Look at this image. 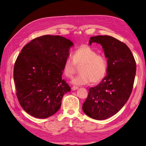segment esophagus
<instances>
[{"label": "esophagus", "mask_w": 146, "mask_h": 146, "mask_svg": "<svg viewBox=\"0 0 146 146\" xmlns=\"http://www.w3.org/2000/svg\"><path fill=\"white\" fill-rule=\"evenodd\" d=\"M78 88H79V87H78V86H73V87H72V89L73 90H77Z\"/></svg>", "instance_id": "1"}]
</instances>
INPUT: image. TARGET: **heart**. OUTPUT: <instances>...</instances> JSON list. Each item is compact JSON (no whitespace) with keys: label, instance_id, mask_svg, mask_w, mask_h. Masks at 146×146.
<instances>
[{"label":"heart","instance_id":"1","mask_svg":"<svg viewBox=\"0 0 146 146\" xmlns=\"http://www.w3.org/2000/svg\"><path fill=\"white\" fill-rule=\"evenodd\" d=\"M72 59L67 58L63 64V72L68 78H72L78 66H82L79 76L72 80L76 85H87L90 82H101L106 74L108 62L106 57L98 53L88 45H82L73 53Z\"/></svg>","mask_w":146,"mask_h":146}]
</instances>
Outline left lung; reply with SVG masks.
Returning <instances> with one entry per match:
<instances>
[{
	"instance_id": "left-lung-1",
	"label": "left lung",
	"mask_w": 146,
	"mask_h": 146,
	"mask_svg": "<svg viewBox=\"0 0 146 146\" xmlns=\"http://www.w3.org/2000/svg\"><path fill=\"white\" fill-rule=\"evenodd\" d=\"M100 44L107 58V75L95 87L89 89L83 111L98 120L116 114L128 100L133 88L136 63L133 54L124 42L108 35L92 36L89 45Z\"/></svg>"
}]
</instances>
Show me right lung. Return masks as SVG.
I'll return each mask as SVG.
<instances>
[{
	"instance_id": "add662e5",
	"label": "right lung",
	"mask_w": 146,
	"mask_h": 146,
	"mask_svg": "<svg viewBox=\"0 0 146 146\" xmlns=\"http://www.w3.org/2000/svg\"><path fill=\"white\" fill-rule=\"evenodd\" d=\"M72 45L64 37L46 35L22 49L15 63L13 79L18 101L31 116H52L60 109L64 94L70 91L62 74Z\"/></svg>"
}]
</instances>
